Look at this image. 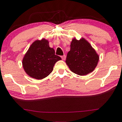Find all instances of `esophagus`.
Returning <instances> with one entry per match:
<instances>
[{"label":"esophagus","mask_w":122,"mask_h":122,"mask_svg":"<svg viewBox=\"0 0 122 122\" xmlns=\"http://www.w3.org/2000/svg\"><path fill=\"white\" fill-rule=\"evenodd\" d=\"M65 58H66V56L65 55H63L62 56H61V58H62V60H65Z\"/></svg>","instance_id":"esophagus-1"}]
</instances>
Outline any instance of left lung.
Wrapping results in <instances>:
<instances>
[{"label":"left lung","instance_id":"8db88e82","mask_svg":"<svg viewBox=\"0 0 122 122\" xmlns=\"http://www.w3.org/2000/svg\"><path fill=\"white\" fill-rule=\"evenodd\" d=\"M98 60L94 49L87 41L81 38L79 41L72 40L65 62L72 72L83 76L93 72Z\"/></svg>","mask_w":122,"mask_h":122}]
</instances>
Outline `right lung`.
I'll use <instances>...</instances> for the list:
<instances>
[{"label":"right lung","instance_id":"add662e5","mask_svg":"<svg viewBox=\"0 0 122 122\" xmlns=\"http://www.w3.org/2000/svg\"><path fill=\"white\" fill-rule=\"evenodd\" d=\"M61 60L55 54L54 49L49 47L48 41L43 39L35 41L29 47L22 60V65L29 76L42 79L51 73L54 64Z\"/></svg>","mask_w":122,"mask_h":122}]
</instances>
